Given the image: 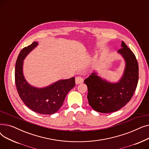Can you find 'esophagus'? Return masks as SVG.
Masks as SVG:
<instances>
[{"instance_id": "obj_1", "label": "esophagus", "mask_w": 149, "mask_h": 149, "mask_svg": "<svg viewBox=\"0 0 149 149\" xmlns=\"http://www.w3.org/2000/svg\"><path fill=\"white\" fill-rule=\"evenodd\" d=\"M83 82V78H81V77H77L75 78V83L77 84H80Z\"/></svg>"}]
</instances>
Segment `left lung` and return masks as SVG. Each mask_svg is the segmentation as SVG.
<instances>
[{"instance_id":"left-lung-1","label":"left lung","mask_w":149,"mask_h":149,"mask_svg":"<svg viewBox=\"0 0 149 149\" xmlns=\"http://www.w3.org/2000/svg\"><path fill=\"white\" fill-rule=\"evenodd\" d=\"M117 51L125 61L123 75L117 82H111L93 71L84 83L88 89L89 105L97 112L111 113L120 110L131 100L138 81V64L135 56L122 41Z\"/></svg>"}]
</instances>
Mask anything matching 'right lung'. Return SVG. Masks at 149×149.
<instances>
[{
	"mask_svg": "<svg viewBox=\"0 0 149 149\" xmlns=\"http://www.w3.org/2000/svg\"><path fill=\"white\" fill-rule=\"evenodd\" d=\"M38 45V42H34L19 53L15 68V85L20 98L30 109L40 114L51 115L59 110L67 93L75 86V78L60 80L44 88L31 85L23 74V60Z\"/></svg>",
	"mask_w": 149,
	"mask_h": 149,
	"instance_id": "obj_1",
	"label": "right lung"
}]
</instances>
